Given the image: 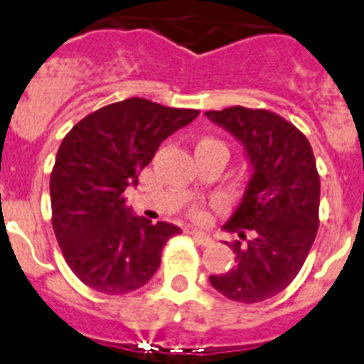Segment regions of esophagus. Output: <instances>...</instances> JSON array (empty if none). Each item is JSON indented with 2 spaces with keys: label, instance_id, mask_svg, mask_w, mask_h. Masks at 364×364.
I'll return each mask as SVG.
<instances>
[{
  "label": "esophagus",
  "instance_id": "esophagus-1",
  "mask_svg": "<svg viewBox=\"0 0 364 364\" xmlns=\"http://www.w3.org/2000/svg\"><path fill=\"white\" fill-rule=\"evenodd\" d=\"M189 235L195 239V243L197 245H203V247H208V245H212V237L206 234H203V232H197V230H191L189 232Z\"/></svg>",
  "mask_w": 364,
  "mask_h": 364
}]
</instances>
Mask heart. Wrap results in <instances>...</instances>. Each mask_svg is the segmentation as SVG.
<instances>
[{
    "instance_id": "1",
    "label": "heart",
    "mask_w": 364,
    "mask_h": 364,
    "mask_svg": "<svg viewBox=\"0 0 364 364\" xmlns=\"http://www.w3.org/2000/svg\"><path fill=\"white\" fill-rule=\"evenodd\" d=\"M203 141H217V139L204 138V139H200V144H203ZM212 206L219 210V208L223 206V204H220V200H215V203H213ZM189 217H191V220L198 223V225H204V223H208V220H210V212H208V210L204 206H193V208H191V210H189Z\"/></svg>"
}]
</instances>
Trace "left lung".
Returning a JSON list of instances; mask_svg holds the SVG:
<instances>
[{
	"label": "left lung",
	"instance_id": "left-lung-1",
	"mask_svg": "<svg viewBox=\"0 0 364 364\" xmlns=\"http://www.w3.org/2000/svg\"><path fill=\"white\" fill-rule=\"evenodd\" d=\"M206 116L241 139L254 169L243 203L225 225L241 237L230 245L235 265L210 276V284L234 302H263L296 278L316 237L321 176L315 154L293 123L265 108L230 107Z\"/></svg>",
	"mask_w": 364,
	"mask_h": 364
}]
</instances>
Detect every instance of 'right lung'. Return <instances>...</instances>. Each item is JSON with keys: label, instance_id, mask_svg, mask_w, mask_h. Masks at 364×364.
<instances>
[{"label": "right lung", "instance_id": "add662e5", "mask_svg": "<svg viewBox=\"0 0 364 364\" xmlns=\"http://www.w3.org/2000/svg\"><path fill=\"white\" fill-rule=\"evenodd\" d=\"M198 116L144 97L92 112L64 136L51 171V225L73 274L93 291L127 294L158 271L169 223L130 215L125 189L160 144Z\"/></svg>", "mask_w": 364, "mask_h": 364}]
</instances>
